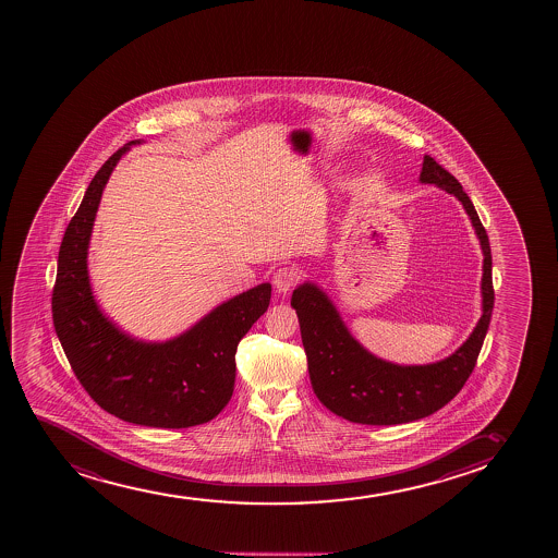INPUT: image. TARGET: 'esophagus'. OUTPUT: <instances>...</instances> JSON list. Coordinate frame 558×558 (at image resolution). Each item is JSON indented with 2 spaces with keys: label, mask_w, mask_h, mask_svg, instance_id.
I'll use <instances>...</instances> for the list:
<instances>
[{
  "label": "esophagus",
  "mask_w": 558,
  "mask_h": 558,
  "mask_svg": "<svg viewBox=\"0 0 558 558\" xmlns=\"http://www.w3.org/2000/svg\"><path fill=\"white\" fill-rule=\"evenodd\" d=\"M302 277L303 269L298 268V266H284V268H279L274 274V287H276L279 294H287L289 290L294 289Z\"/></svg>",
  "instance_id": "esophagus-1"
}]
</instances>
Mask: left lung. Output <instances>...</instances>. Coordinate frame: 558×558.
I'll list each match as a JSON object with an SVG mask.
<instances>
[{
  "instance_id": "1",
  "label": "left lung",
  "mask_w": 558,
  "mask_h": 558,
  "mask_svg": "<svg viewBox=\"0 0 558 558\" xmlns=\"http://www.w3.org/2000/svg\"><path fill=\"white\" fill-rule=\"evenodd\" d=\"M421 182L436 184L458 197L481 240L484 253L481 320L449 357L432 365H395L366 352L353 339L324 290L313 282L300 284L290 305L300 320L314 395L327 410L350 423L391 426L418 421L441 410L468 381L486 339L495 302L486 229L460 182L428 154L424 156Z\"/></svg>"
}]
</instances>
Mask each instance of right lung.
Here are the masks:
<instances>
[{
	"label": "right lung",
	"instance_id": "right-lung-1",
	"mask_svg": "<svg viewBox=\"0 0 558 558\" xmlns=\"http://www.w3.org/2000/svg\"><path fill=\"white\" fill-rule=\"evenodd\" d=\"M135 143L142 142L126 143L98 169L64 231L51 316L72 371L104 411L140 426L190 428L229 404L238 342L268 311L271 284L221 303L166 342L132 339L104 316L90 290L87 250L104 186Z\"/></svg>",
	"mask_w": 558,
	"mask_h": 558
}]
</instances>
